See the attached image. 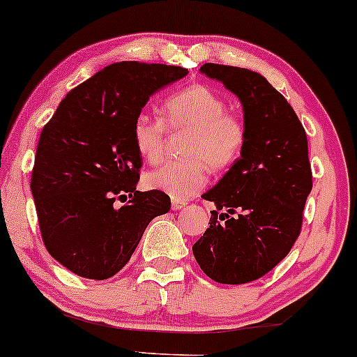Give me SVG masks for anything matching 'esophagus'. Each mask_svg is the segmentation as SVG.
Listing matches in <instances>:
<instances>
[{
    "instance_id": "1",
    "label": "esophagus",
    "mask_w": 357,
    "mask_h": 357,
    "mask_svg": "<svg viewBox=\"0 0 357 357\" xmlns=\"http://www.w3.org/2000/svg\"><path fill=\"white\" fill-rule=\"evenodd\" d=\"M171 205H172V210H181L183 206L186 205V203L185 202H179V199H172Z\"/></svg>"
}]
</instances>
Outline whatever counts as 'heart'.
<instances>
[{
    "mask_svg": "<svg viewBox=\"0 0 357 357\" xmlns=\"http://www.w3.org/2000/svg\"><path fill=\"white\" fill-rule=\"evenodd\" d=\"M167 127L190 130L185 160H171L149 172L146 185L171 198H191L205 188L210 167L225 171L241 158L248 142L244 120L227 112L225 100L208 86L193 84L164 100V120L140 112L132 125V139L140 155L158 164L164 155Z\"/></svg>",
    "mask_w": 357,
    "mask_h": 357,
    "instance_id": "obj_1",
    "label": "heart"
}]
</instances>
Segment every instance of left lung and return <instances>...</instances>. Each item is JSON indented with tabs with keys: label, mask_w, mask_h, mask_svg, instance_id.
Wrapping results in <instances>:
<instances>
[{
	"label": "left lung",
	"mask_w": 357,
	"mask_h": 357,
	"mask_svg": "<svg viewBox=\"0 0 357 357\" xmlns=\"http://www.w3.org/2000/svg\"><path fill=\"white\" fill-rule=\"evenodd\" d=\"M199 70L242 101L248 142L241 159L203 195L217 210L193 254L217 283H250L280 264L301 232L312 191L307 134L287 98L261 74L211 62Z\"/></svg>",
	"instance_id": "left-lung-1"
}]
</instances>
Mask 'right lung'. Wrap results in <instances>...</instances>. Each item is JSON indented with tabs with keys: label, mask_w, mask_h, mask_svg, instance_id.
I'll return each instance as SVG.
<instances>
[{
	"label": "right lung",
	"mask_w": 357,
	"mask_h": 357,
	"mask_svg": "<svg viewBox=\"0 0 357 357\" xmlns=\"http://www.w3.org/2000/svg\"><path fill=\"white\" fill-rule=\"evenodd\" d=\"M186 74L134 61L107 66L76 86L42 128L30 181L40 236L77 276L101 281L119 273L149 222L169 211L166 193L137 191L142 155L132 125L152 93Z\"/></svg>",
	"instance_id": "add662e5"
}]
</instances>
